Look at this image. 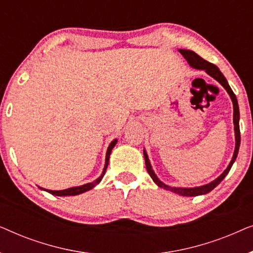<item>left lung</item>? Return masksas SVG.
I'll return each instance as SVG.
<instances>
[{"label": "left lung", "instance_id": "left-lung-1", "mask_svg": "<svg viewBox=\"0 0 253 253\" xmlns=\"http://www.w3.org/2000/svg\"><path fill=\"white\" fill-rule=\"evenodd\" d=\"M179 53H181L183 56H184L185 60L189 62V64L191 65L192 68L200 69V70H205L210 76H212L213 78H215L216 81L219 82L220 84L222 85L223 87L227 89L228 94L230 95L231 101H233V105H234V126H235V138H236V146H235V152H234L233 159H231L230 164L227 167L226 170H224L222 174H221L216 179H214L213 182H211L210 184H206V185H203V186H198V188H170V186L164 184V183H162L160 179L157 177V175L154 174L153 169H152V167H151L150 160H148L146 152H144L145 165H146V169H147L148 174H150L152 179H153V181L157 183V184L160 186V188H164L166 190H170V191L175 192V193H178V195H181V196L193 197V196L205 195V193H209L210 191H212V190L215 188L216 185H219L220 182L222 181L224 177H226V175L230 170L231 166H233L235 160H236L237 154H238V150H240V144H241L240 123H238V121H240V109H238V103H237L236 95L234 94L233 89L230 88V86H229V84H228L227 79L224 78V76L222 74H221V71L219 70V68H217L216 65H214L213 63H211V62H207L206 60H204L203 57H200L198 54H196L195 51H192V50L179 49Z\"/></svg>", "mask_w": 253, "mask_h": 253}]
</instances>
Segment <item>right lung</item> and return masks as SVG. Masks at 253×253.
<instances>
[{
  "instance_id": "add662e5",
  "label": "right lung",
  "mask_w": 253,
  "mask_h": 253,
  "mask_svg": "<svg viewBox=\"0 0 253 253\" xmlns=\"http://www.w3.org/2000/svg\"><path fill=\"white\" fill-rule=\"evenodd\" d=\"M116 143H117L116 139L113 140L112 143H110L108 150H107V154H106L105 168H103V171H102L101 176H100V177H99L98 179H95L94 182L87 183V184H84V185H82V186H76V188H70V189H65V190H58V191H53V190H46V191L51 193V195H54V196H76V195H81V193L86 192V191H88V190H91L92 188H94V186H95L96 184H98V183H99L100 181H101L102 177H103V175H105L106 169H107V167H108V162H109L110 153H112L113 147L115 146ZM40 189H42V188H40Z\"/></svg>"
}]
</instances>
